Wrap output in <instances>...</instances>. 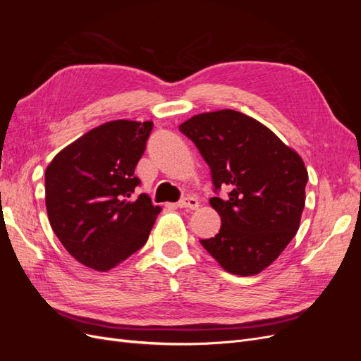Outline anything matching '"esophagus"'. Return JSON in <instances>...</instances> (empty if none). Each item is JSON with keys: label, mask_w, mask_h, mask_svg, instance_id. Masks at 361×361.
I'll return each mask as SVG.
<instances>
[{"label": "esophagus", "mask_w": 361, "mask_h": 361, "mask_svg": "<svg viewBox=\"0 0 361 361\" xmlns=\"http://www.w3.org/2000/svg\"><path fill=\"white\" fill-rule=\"evenodd\" d=\"M176 206H178V207H182V209L195 211V209H197V207H199V202H197V199H194V197H185V199L179 200V202L176 203Z\"/></svg>", "instance_id": "34e87169"}]
</instances>
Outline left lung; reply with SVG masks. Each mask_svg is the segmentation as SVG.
Returning a JSON list of instances; mask_svg holds the SVG:
<instances>
[{
	"mask_svg": "<svg viewBox=\"0 0 361 361\" xmlns=\"http://www.w3.org/2000/svg\"><path fill=\"white\" fill-rule=\"evenodd\" d=\"M211 169L212 197L221 216L214 238L200 244L226 271L255 276L274 262L300 227L309 174L297 152L235 110L194 116L179 126Z\"/></svg>",
	"mask_w": 361,
	"mask_h": 361,
	"instance_id": "8db88e82",
	"label": "left lung"
}]
</instances>
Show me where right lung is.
Returning <instances> with one entry per match:
<instances>
[{
	"instance_id": "1",
	"label": "right lung",
	"mask_w": 361,
	"mask_h": 361,
	"mask_svg": "<svg viewBox=\"0 0 361 361\" xmlns=\"http://www.w3.org/2000/svg\"><path fill=\"white\" fill-rule=\"evenodd\" d=\"M154 123L114 120L84 134L56 155L45 173L54 233L82 265L108 271L143 247L159 206L134 171Z\"/></svg>"
}]
</instances>
